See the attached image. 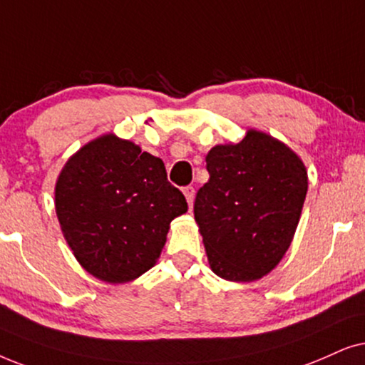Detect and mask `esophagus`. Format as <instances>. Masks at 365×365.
Listing matches in <instances>:
<instances>
[{"label":"esophagus","instance_id":"esophagus-1","mask_svg":"<svg viewBox=\"0 0 365 365\" xmlns=\"http://www.w3.org/2000/svg\"><path fill=\"white\" fill-rule=\"evenodd\" d=\"M183 195H185V198H187L188 207L192 208L193 198H195V190H193V187H185V188H183Z\"/></svg>","mask_w":365,"mask_h":365}]
</instances>
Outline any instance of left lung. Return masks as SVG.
<instances>
[{
	"mask_svg": "<svg viewBox=\"0 0 365 365\" xmlns=\"http://www.w3.org/2000/svg\"><path fill=\"white\" fill-rule=\"evenodd\" d=\"M205 160L210 178L197 192L193 213L208 264L225 280L260 279L294 239L307 195L302 160L255 130L237 145H217Z\"/></svg>",
	"mask_w": 365,
	"mask_h": 365,
	"instance_id": "1",
	"label": "left lung"
}]
</instances>
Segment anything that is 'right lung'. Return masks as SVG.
Listing matches in <instances>:
<instances>
[{"mask_svg": "<svg viewBox=\"0 0 365 365\" xmlns=\"http://www.w3.org/2000/svg\"><path fill=\"white\" fill-rule=\"evenodd\" d=\"M55 205L76 260L110 284L152 269L170 222L188 208L162 160L115 135L93 140L68 160L56 182Z\"/></svg>", "mask_w": 365, "mask_h": 365, "instance_id": "1", "label": "right lung"}]
</instances>
